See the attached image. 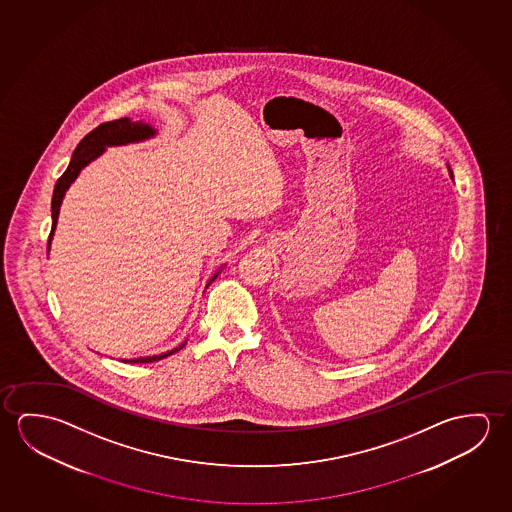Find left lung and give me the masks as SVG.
Returning <instances> with one entry per match:
<instances>
[{
  "label": "left lung",
  "instance_id": "1",
  "mask_svg": "<svg viewBox=\"0 0 512 512\" xmlns=\"http://www.w3.org/2000/svg\"><path fill=\"white\" fill-rule=\"evenodd\" d=\"M448 174H450V178L454 179V174H452V169H450V167H448Z\"/></svg>",
  "mask_w": 512,
  "mask_h": 512
}]
</instances>
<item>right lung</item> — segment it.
<instances>
[{
	"instance_id": "obj_1",
	"label": "right lung",
	"mask_w": 512,
	"mask_h": 512,
	"mask_svg": "<svg viewBox=\"0 0 512 512\" xmlns=\"http://www.w3.org/2000/svg\"><path fill=\"white\" fill-rule=\"evenodd\" d=\"M158 130H155L151 124L142 121H131L130 117L124 119H117V121L105 122L98 126L96 130L90 131L87 137L83 138L78 147L74 149L73 158L69 162L67 171L62 174V178L58 179L55 190H53V199H51V217H53V226H51V235L48 240V252L51 249V240L55 235L57 229L58 213H60V206L64 201L65 192L73 185L74 179L80 176V172L94 162L98 156L103 155L108 147L115 146H128V144H137V142H144L149 138L156 137ZM224 268V263L217 268V272L210 277L208 284L215 281L220 274V270ZM206 284V288H208ZM187 345V340L179 343L176 349L167 350L163 354H156V356L146 357H133V359H121L122 363H153V361H160L163 357H169L183 349Z\"/></svg>"
}]
</instances>
